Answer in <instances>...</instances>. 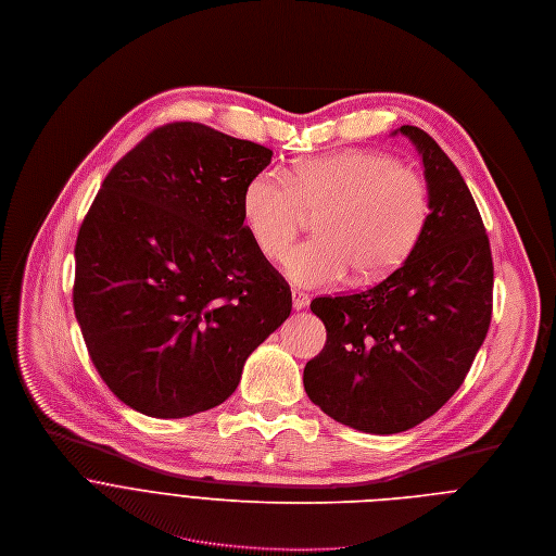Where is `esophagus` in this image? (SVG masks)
<instances>
[{
  "mask_svg": "<svg viewBox=\"0 0 556 556\" xmlns=\"http://www.w3.org/2000/svg\"><path fill=\"white\" fill-rule=\"evenodd\" d=\"M291 300H293V308H295V311L306 308V304H308V295H306L304 291H300V289H293V291H291Z\"/></svg>",
  "mask_w": 556,
  "mask_h": 556,
  "instance_id": "esophagus-1",
  "label": "esophagus"
}]
</instances>
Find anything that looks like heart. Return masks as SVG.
I'll use <instances>...</instances> for the list:
<instances>
[{"label": "heart", "instance_id": "obj_1", "mask_svg": "<svg viewBox=\"0 0 556 556\" xmlns=\"http://www.w3.org/2000/svg\"><path fill=\"white\" fill-rule=\"evenodd\" d=\"M315 241L293 248L287 276L302 287L377 280L414 250L429 216V188L420 173L379 151L349 149L293 166L256 173L243 188V224L269 261H280L308 214Z\"/></svg>", "mask_w": 556, "mask_h": 556}]
</instances>
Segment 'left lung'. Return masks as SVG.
<instances>
[{"label":"left lung","mask_w":556,"mask_h":556,"mask_svg":"<svg viewBox=\"0 0 556 556\" xmlns=\"http://www.w3.org/2000/svg\"><path fill=\"white\" fill-rule=\"evenodd\" d=\"M396 134L416 147L429 188L414 250L375 287L311 302L326 344L304 368V390L324 414L366 433L405 431L445 405L493 311L489 237L460 170L422 129Z\"/></svg>","instance_id":"8db88e82"}]
</instances>
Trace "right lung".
<instances>
[{
  "instance_id": "right-lung-1",
  "label": "right lung",
  "mask_w": 556,
  "mask_h": 556,
  "mask_svg": "<svg viewBox=\"0 0 556 556\" xmlns=\"http://www.w3.org/2000/svg\"><path fill=\"white\" fill-rule=\"evenodd\" d=\"M271 151L199 123L149 134L104 177L76 239L74 313L123 403L184 418L224 403L291 313V291L243 226Z\"/></svg>"
}]
</instances>
